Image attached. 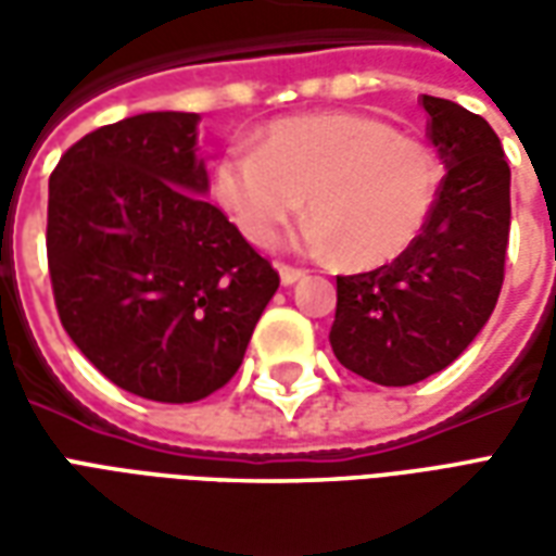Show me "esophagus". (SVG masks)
<instances>
[{
    "label": "esophagus",
    "mask_w": 556,
    "mask_h": 556,
    "mask_svg": "<svg viewBox=\"0 0 556 556\" xmlns=\"http://www.w3.org/2000/svg\"><path fill=\"white\" fill-rule=\"evenodd\" d=\"M306 274H309V270H303V267L279 265V282H282V286H294V282L306 277Z\"/></svg>",
    "instance_id": "1"
}]
</instances>
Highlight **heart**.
<instances>
[{"label": "heart", "instance_id": "obj_1", "mask_svg": "<svg viewBox=\"0 0 556 556\" xmlns=\"http://www.w3.org/2000/svg\"><path fill=\"white\" fill-rule=\"evenodd\" d=\"M441 160L426 142L357 113L279 118L255 151H229L214 169L219 207L253 243H270L306 205L309 243L351 267L408 253L431 217Z\"/></svg>", "mask_w": 556, "mask_h": 556}]
</instances>
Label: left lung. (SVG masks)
Listing matches in <instances>:
<instances>
[{
  "label": "left lung",
  "instance_id": "1",
  "mask_svg": "<svg viewBox=\"0 0 556 556\" xmlns=\"http://www.w3.org/2000/svg\"><path fill=\"white\" fill-rule=\"evenodd\" d=\"M443 175L431 217L408 253L369 274L337 277L330 345L381 387L441 372L477 339L503 286L509 243V163L482 115L422 94Z\"/></svg>",
  "mask_w": 556,
  "mask_h": 556
}]
</instances>
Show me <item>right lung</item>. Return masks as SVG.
<instances>
[{
    "instance_id": "1",
    "label": "right lung",
    "mask_w": 556,
    "mask_h": 556,
    "mask_svg": "<svg viewBox=\"0 0 556 556\" xmlns=\"http://www.w3.org/2000/svg\"><path fill=\"white\" fill-rule=\"evenodd\" d=\"M199 115L98 127L50 175L47 262L67 337L115 387L199 402L229 384L279 274L205 202Z\"/></svg>"
}]
</instances>
